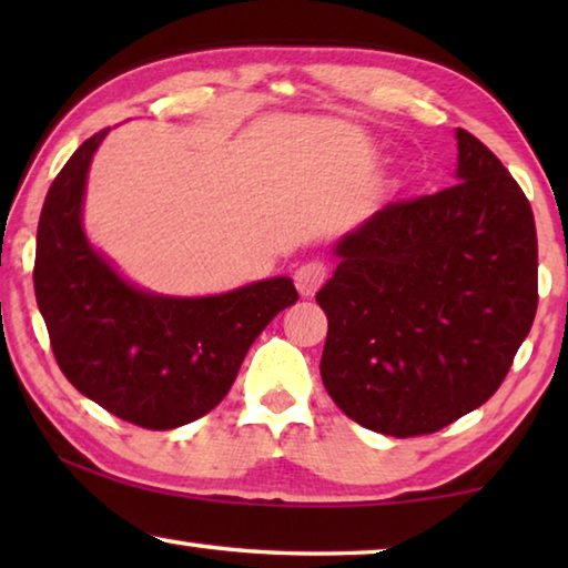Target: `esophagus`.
<instances>
[{
	"mask_svg": "<svg viewBox=\"0 0 568 568\" xmlns=\"http://www.w3.org/2000/svg\"><path fill=\"white\" fill-rule=\"evenodd\" d=\"M325 277H328V271H325L323 263H305L295 271V287L297 293H301L303 297H311L315 295V291L323 285Z\"/></svg>",
	"mask_w": 568,
	"mask_h": 568,
	"instance_id": "obj_1",
	"label": "esophagus"
}]
</instances>
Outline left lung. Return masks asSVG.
<instances>
[{"label":"left lung","instance_id":"obj_1","mask_svg":"<svg viewBox=\"0 0 568 568\" xmlns=\"http://www.w3.org/2000/svg\"><path fill=\"white\" fill-rule=\"evenodd\" d=\"M456 185L390 203L333 245L321 376L378 434H434L494 396L536 315V225L501 160L456 130Z\"/></svg>","mask_w":568,"mask_h":568}]
</instances>
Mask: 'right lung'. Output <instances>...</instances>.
<instances>
[{
	"label": "right lung",
	"mask_w": 568,
	"mask_h": 568,
	"mask_svg": "<svg viewBox=\"0 0 568 568\" xmlns=\"http://www.w3.org/2000/svg\"><path fill=\"white\" fill-rule=\"evenodd\" d=\"M92 134L47 192L37 227L34 295L67 381L122 420L170 430L213 410L245 353L297 301L277 275L217 295H165L128 281L84 233Z\"/></svg>",
	"instance_id": "add662e5"
}]
</instances>
